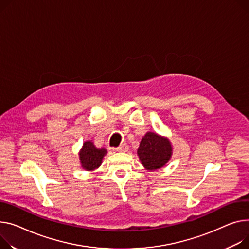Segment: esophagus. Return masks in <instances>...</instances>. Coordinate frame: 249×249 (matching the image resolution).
I'll use <instances>...</instances> for the list:
<instances>
[{
  "label": "esophagus",
  "mask_w": 249,
  "mask_h": 249,
  "mask_svg": "<svg viewBox=\"0 0 249 249\" xmlns=\"http://www.w3.org/2000/svg\"><path fill=\"white\" fill-rule=\"evenodd\" d=\"M128 148H129L128 145L126 143H123L118 148H116V151H118V152H126L128 150Z\"/></svg>",
  "instance_id": "esophagus-1"
}]
</instances>
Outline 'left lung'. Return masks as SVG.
I'll return each mask as SVG.
<instances>
[{"instance_id":"obj_1","label":"left lung","mask_w":249,"mask_h":249,"mask_svg":"<svg viewBox=\"0 0 249 249\" xmlns=\"http://www.w3.org/2000/svg\"><path fill=\"white\" fill-rule=\"evenodd\" d=\"M137 154L147 170H157L166 164L172 155V146L166 137L147 132L140 142Z\"/></svg>"}]
</instances>
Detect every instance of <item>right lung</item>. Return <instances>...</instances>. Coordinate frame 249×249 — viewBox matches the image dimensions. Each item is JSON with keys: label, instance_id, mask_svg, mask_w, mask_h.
Segmentation results:
<instances>
[{"label": "right lung", "instance_id": "obj_1", "mask_svg": "<svg viewBox=\"0 0 249 249\" xmlns=\"http://www.w3.org/2000/svg\"><path fill=\"white\" fill-rule=\"evenodd\" d=\"M106 154L107 150L105 148H96L92 141H86L79 153L81 166L87 171L95 170L100 166Z\"/></svg>", "mask_w": 249, "mask_h": 249}]
</instances>
